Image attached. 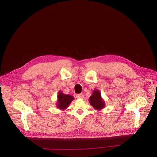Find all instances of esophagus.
Segmentation results:
<instances>
[{"label":"esophagus","instance_id":"obj_1","mask_svg":"<svg viewBox=\"0 0 157 157\" xmlns=\"http://www.w3.org/2000/svg\"><path fill=\"white\" fill-rule=\"evenodd\" d=\"M83 98V94H78L76 95V98H78V99H82Z\"/></svg>","mask_w":157,"mask_h":157}]
</instances>
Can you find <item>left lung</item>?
<instances>
[{"label": "left lung", "mask_w": 157, "mask_h": 157, "mask_svg": "<svg viewBox=\"0 0 157 157\" xmlns=\"http://www.w3.org/2000/svg\"><path fill=\"white\" fill-rule=\"evenodd\" d=\"M89 102L95 110H101L105 106V101L101 98V94L98 90L93 91L92 95L89 98Z\"/></svg>", "instance_id": "left-lung-1"}]
</instances>
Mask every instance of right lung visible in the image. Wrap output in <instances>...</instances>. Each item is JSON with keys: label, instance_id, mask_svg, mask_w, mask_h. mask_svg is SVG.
<instances>
[{"label": "right lung", "instance_id": "obj_1", "mask_svg": "<svg viewBox=\"0 0 157 157\" xmlns=\"http://www.w3.org/2000/svg\"><path fill=\"white\" fill-rule=\"evenodd\" d=\"M73 99L74 98L72 95H65L59 91L58 95V103L56 106L60 110H65L69 106Z\"/></svg>", "mask_w": 157, "mask_h": 157}]
</instances>
